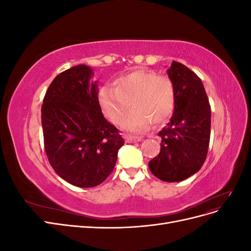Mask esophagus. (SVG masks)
<instances>
[{"label": "esophagus", "mask_w": 251, "mask_h": 251, "mask_svg": "<svg viewBox=\"0 0 251 251\" xmlns=\"http://www.w3.org/2000/svg\"><path fill=\"white\" fill-rule=\"evenodd\" d=\"M142 136H128V135H126L125 136V139L126 142L128 143H132V142H138V141H141L142 140Z\"/></svg>", "instance_id": "34e87169"}]
</instances>
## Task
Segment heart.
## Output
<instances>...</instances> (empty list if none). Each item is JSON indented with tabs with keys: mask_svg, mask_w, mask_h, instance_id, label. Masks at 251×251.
I'll use <instances>...</instances> for the list:
<instances>
[{
	"mask_svg": "<svg viewBox=\"0 0 251 251\" xmlns=\"http://www.w3.org/2000/svg\"><path fill=\"white\" fill-rule=\"evenodd\" d=\"M98 100L104 116L114 125L123 123L131 106L132 111L123 127L143 132L151 124L161 126L170 119L176 104V90L169 76L151 70H137L116 78L113 88H102Z\"/></svg>",
	"mask_w": 251,
	"mask_h": 251,
	"instance_id": "1",
	"label": "heart"
}]
</instances>
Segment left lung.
Masks as SVG:
<instances>
[{
  "mask_svg": "<svg viewBox=\"0 0 251 251\" xmlns=\"http://www.w3.org/2000/svg\"><path fill=\"white\" fill-rule=\"evenodd\" d=\"M176 90V104L168 126L158 133L160 151L149 162L154 176L180 182L198 172L207 156L210 104L200 77L181 63L168 70Z\"/></svg>",
  "mask_w": 251,
  "mask_h": 251,
  "instance_id": "left-lung-1",
  "label": "left lung"
}]
</instances>
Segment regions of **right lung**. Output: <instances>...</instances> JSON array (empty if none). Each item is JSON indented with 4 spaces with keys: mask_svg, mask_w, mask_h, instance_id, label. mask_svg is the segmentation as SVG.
<instances>
[{
    "mask_svg": "<svg viewBox=\"0 0 251 251\" xmlns=\"http://www.w3.org/2000/svg\"><path fill=\"white\" fill-rule=\"evenodd\" d=\"M86 65L70 68L52 80L42 105L44 147L60 178L94 187L109 177L125 140L103 117L96 81Z\"/></svg>",
    "mask_w": 251,
    "mask_h": 251,
    "instance_id": "right-lung-1",
    "label": "right lung"
}]
</instances>
